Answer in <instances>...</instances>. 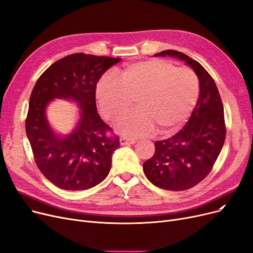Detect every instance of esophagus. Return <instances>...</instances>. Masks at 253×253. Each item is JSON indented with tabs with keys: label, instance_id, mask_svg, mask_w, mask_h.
<instances>
[{
	"label": "esophagus",
	"instance_id": "obj_1",
	"mask_svg": "<svg viewBox=\"0 0 253 253\" xmlns=\"http://www.w3.org/2000/svg\"><path fill=\"white\" fill-rule=\"evenodd\" d=\"M120 143H121V145L125 146V145H131V144H134V143H135V141H134V139H132V138H129V137L122 136V137L120 138Z\"/></svg>",
	"mask_w": 253,
	"mask_h": 253
}]
</instances>
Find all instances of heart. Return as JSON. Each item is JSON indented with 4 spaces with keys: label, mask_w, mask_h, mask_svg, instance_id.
<instances>
[{
    "label": "heart",
    "mask_w": 253,
    "mask_h": 253,
    "mask_svg": "<svg viewBox=\"0 0 253 253\" xmlns=\"http://www.w3.org/2000/svg\"><path fill=\"white\" fill-rule=\"evenodd\" d=\"M199 95V81L188 68H175L163 59L127 64L116 76L103 77L97 85L102 114L116 121L132 106L136 110L122 119L117 127L127 136L168 134L188 120Z\"/></svg>",
    "instance_id": "obj_1"
}]
</instances>
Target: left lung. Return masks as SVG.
<instances>
[{"label": "left lung", "mask_w": 253, "mask_h": 253, "mask_svg": "<svg viewBox=\"0 0 253 253\" xmlns=\"http://www.w3.org/2000/svg\"><path fill=\"white\" fill-rule=\"evenodd\" d=\"M173 56L185 61L199 79V98L192 116L175 135L154 143V155L144 163L147 178L157 188L185 191L211 171L225 142L226 125L219 90L202 65L188 55L166 50L154 56Z\"/></svg>", "instance_id": "1"}]
</instances>
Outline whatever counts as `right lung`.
Wrapping results in <instances>:
<instances>
[{
	"label": "right lung",
	"instance_id": "obj_1",
	"mask_svg": "<svg viewBox=\"0 0 253 253\" xmlns=\"http://www.w3.org/2000/svg\"><path fill=\"white\" fill-rule=\"evenodd\" d=\"M121 58L76 53L46 69L32 89L25 122L35 164L46 179L67 191L88 190L106 178L120 138L97 112L101 76ZM54 97L73 98L82 108L78 128L68 137L50 130L44 109Z\"/></svg>",
	"mask_w": 253,
	"mask_h": 253
}]
</instances>
